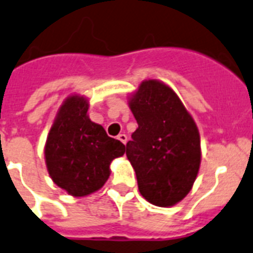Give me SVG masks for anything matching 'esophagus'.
<instances>
[{
	"mask_svg": "<svg viewBox=\"0 0 253 253\" xmlns=\"http://www.w3.org/2000/svg\"><path fill=\"white\" fill-rule=\"evenodd\" d=\"M117 139L120 140L121 143H123V144H126V143H127V136H126V135H125V133H120V135H118V137H117Z\"/></svg>",
	"mask_w": 253,
	"mask_h": 253,
	"instance_id": "1",
	"label": "esophagus"
}]
</instances>
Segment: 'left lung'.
<instances>
[{
    "label": "left lung",
    "instance_id": "1",
    "mask_svg": "<svg viewBox=\"0 0 253 253\" xmlns=\"http://www.w3.org/2000/svg\"><path fill=\"white\" fill-rule=\"evenodd\" d=\"M137 130L126 144L140 194L158 207H172L192 190L201 167L197 123L175 91L145 80L128 95Z\"/></svg>",
    "mask_w": 253,
    "mask_h": 253
}]
</instances>
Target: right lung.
Here are the masks:
<instances>
[{"label": "right lung", "instance_id": "obj_1", "mask_svg": "<svg viewBox=\"0 0 253 253\" xmlns=\"http://www.w3.org/2000/svg\"><path fill=\"white\" fill-rule=\"evenodd\" d=\"M88 107L86 96L69 95L56 112L43 149L51 180L76 198L103 188L112 161L126 152L121 141L90 120Z\"/></svg>", "mask_w": 253, "mask_h": 253}]
</instances>
